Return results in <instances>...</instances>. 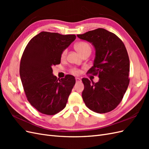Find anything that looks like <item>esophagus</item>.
Returning <instances> with one entry per match:
<instances>
[{
    "label": "esophagus",
    "mask_w": 149,
    "mask_h": 149,
    "mask_svg": "<svg viewBox=\"0 0 149 149\" xmlns=\"http://www.w3.org/2000/svg\"><path fill=\"white\" fill-rule=\"evenodd\" d=\"M76 83H79L81 81V79L79 78H76Z\"/></svg>",
    "instance_id": "1"
}]
</instances>
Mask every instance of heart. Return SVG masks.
Returning a JSON list of instances; mask_svg holds the SVG:
<instances>
[{
    "mask_svg": "<svg viewBox=\"0 0 149 149\" xmlns=\"http://www.w3.org/2000/svg\"><path fill=\"white\" fill-rule=\"evenodd\" d=\"M75 48L81 55H83L84 53H86V52L91 53V46L89 45V44H88L86 42H80L78 43H76L75 45ZM66 53H67V50L66 49H65V50H64L63 52L61 54L62 59H64V58L66 57ZM71 71L74 74H78L79 73L78 70L76 69H73L71 70Z\"/></svg>",
    "mask_w": 149,
    "mask_h": 149,
    "instance_id": "heart-1",
    "label": "heart"
}]
</instances>
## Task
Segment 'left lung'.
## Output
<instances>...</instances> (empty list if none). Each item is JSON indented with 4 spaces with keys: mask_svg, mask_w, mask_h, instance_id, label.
I'll return each mask as SVG.
<instances>
[{
    "mask_svg": "<svg viewBox=\"0 0 149 149\" xmlns=\"http://www.w3.org/2000/svg\"><path fill=\"white\" fill-rule=\"evenodd\" d=\"M77 37L92 44L95 49L93 66L89 73L98 74L94 83L83 78V100L89 109L97 113L114 109L123 100L129 83L130 62L124 44L113 33L97 29Z\"/></svg>",
    "mask_w": 149,
    "mask_h": 149,
    "instance_id": "obj_1",
    "label": "left lung"
}]
</instances>
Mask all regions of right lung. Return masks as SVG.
<instances>
[{
	"instance_id": "right-lung-1",
	"label": "right lung",
	"mask_w": 149,
	"mask_h": 149,
	"mask_svg": "<svg viewBox=\"0 0 149 149\" xmlns=\"http://www.w3.org/2000/svg\"><path fill=\"white\" fill-rule=\"evenodd\" d=\"M75 39L74 35L42 31L31 39L24 52L22 83L30 104L42 114L54 115L66 106L75 78L68 74L58 81L52 66L60 63L62 53Z\"/></svg>"
}]
</instances>
